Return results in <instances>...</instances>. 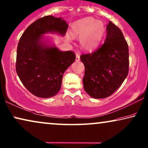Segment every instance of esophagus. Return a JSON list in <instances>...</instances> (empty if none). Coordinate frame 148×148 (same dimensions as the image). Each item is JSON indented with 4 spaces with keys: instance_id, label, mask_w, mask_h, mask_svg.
I'll return each instance as SVG.
<instances>
[{
    "instance_id": "esophagus-1",
    "label": "esophagus",
    "mask_w": 148,
    "mask_h": 148,
    "mask_svg": "<svg viewBox=\"0 0 148 148\" xmlns=\"http://www.w3.org/2000/svg\"><path fill=\"white\" fill-rule=\"evenodd\" d=\"M76 61H79V60H80V55L79 54V53H77L76 54Z\"/></svg>"
}]
</instances>
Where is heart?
<instances>
[{
    "instance_id": "b5f03b06",
    "label": "heart",
    "mask_w": 148,
    "mask_h": 148,
    "mask_svg": "<svg viewBox=\"0 0 148 148\" xmlns=\"http://www.w3.org/2000/svg\"><path fill=\"white\" fill-rule=\"evenodd\" d=\"M105 33L103 22L92 17H85L77 21L72 26L71 33L79 37V42L85 50H92L98 46ZM70 39V37H67Z\"/></svg>"
}]
</instances>
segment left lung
I'll use <instances>...</instances> for the list:
<instances>
[{
    "label": "left lung",
    "mask_w": 148,
    "mask_h": 148,
    "mask_svg": "<svg viewBox=\"0 0 148 148\" xmlns=\"http://www.w3.org/2000/svg\"><path fill=\"white\" fill-rule=\"evenodd\" d=\"M104 43L92 53L81 55L85 66L83 87L91 97H108L120 87L129 71V49L120 29L110 21Z\"/></svg>",
    "instance_id": "8db88e82"
}]
</instances>
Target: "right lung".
<instances>
[{
    "label": "right lung",
    "instance_id": "1",
    "mask_svg": "<svg viewBox=\"0 0 148 148\" xmlns=\"http://www.w3.org/2000/svg\"><path fill=\"white\" fill-rule=\"evenodd\" d=\"M69 25L62 18L46 16L27 27L21 36L16 51V71L24 86L38 97L57 95L63 74L75 60L73 51H60L44 40V34L64 36Z\"/></svg>",
    "mask_w": 148,
    "mask_h": 148
}]
</instances>
